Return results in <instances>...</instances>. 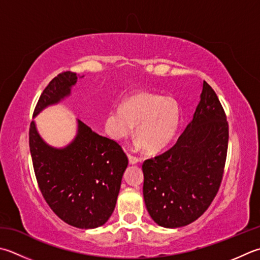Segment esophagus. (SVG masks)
<instances>
[{"label": "esophagus", "mask_w": 260, "mask_h": 260, "mask_svg": "<svg viewBox=\"0 0 260 260\" xmlns=\"http://www.w3.org/2000/svg\"><path fill=\"white\" fill-rule=\"evenodd\" d=\"M128 160H129V164L131 165H136L137 162H139L140 160L137 159L136 156H134V155H132V154H128Z\"/></svg>", "instance_id": "obj_1"}]
</instances>
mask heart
Returning <instances> with one entry per match:
<instances>
[{"label": "heart", "instance_id": "obj_1", "mask_svg": "<svg viewBox=\"0 0 260 260\" xmlns=\"http://www.w3.org/2000/svg\"><path fill=\"white\" fill-rule=\"evenodd\" d=\"M181 109L172 96L140 91L127 98L121 107L106 115V133L115 141H123L133 133L137 146L155 153L170 143L180 124Z\"/></svg>", "mask_w": 260, "mask_h": 260}]
</instances>
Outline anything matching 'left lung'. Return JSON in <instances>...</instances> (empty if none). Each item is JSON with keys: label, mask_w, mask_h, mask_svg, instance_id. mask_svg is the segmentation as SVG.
<instances>
[{"label": "left lung", "mask_w": 260, "mask_h": 260, "mask_svg": "<svg viewBox=\"0 0 260 260\" xmlns=\"http://www.w3.org/2000/svg\"><path fill=\"white\" fill-rule=\"evenodd\" d=\"M228 142L224 110L204 81L192 120L176 144L142 166L145 206L157 225L185 226L207 210L221 185Z\"/></svg>", "instance_id": "obj_1"}]
</instances>
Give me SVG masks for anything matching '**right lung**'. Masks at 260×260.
<instances>
[{"instance_id": "right-lung-1", "label": "right lung", "mask_w": 260, "mask_h": 260, "mask_svg": "<svg viewBox=\"0 0 260 260\" xmlns=\"http://www.w3.org/2000/svg\"><path fill=\"white\" fill-rule=\"evenodd\" d=\"M78 78L68 71L50 81L34 116L69 96ZM29 146L40 191L60 220L79 229L99 228L109 220L128 165L117 142L96 134L78 119L73 141L54 147L46 143L31 121Z\"/></svg>"}]
</instances>
